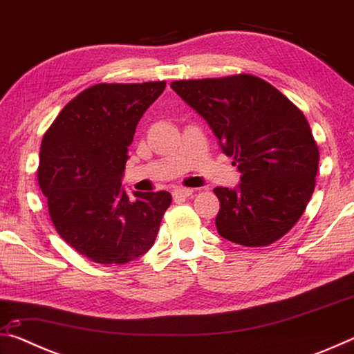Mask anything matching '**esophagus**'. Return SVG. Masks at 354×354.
Masks as SVG:
<instances>
[{
    "instance_id": "obj_1",
    "label": "esophagus",
    "mask_w": 354,
    "mask_h": 354,
    "mask_svg": "<svg viewBox=\"0 0 354 354\" xmlns=\"http://www.w3.org/2000/svg\"><path fill=\"white\" fill-rule=\"evenodd\" d=\"M194 194V190L192 189H185V187H179L173 190V196H175V200H183V198H189V196Z\"/></svg>"
}]
</instances>
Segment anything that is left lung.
I'll return each instance as SVG.
<instances>
[{"label":"left lung","mask_w":354,"mask_h":354,"mask_svg":"<svg viewBox=\"0 0 354 354\" xmlns=\"http://www.w3.org/2000/svg\"><path fill=\"white\" fill-rule=\"evenodd\" d=\"M171 88L206 120L232 165L234 189L215 187L218 234L245 247L283 237L313 196L319 148L303 112L261 77L175 81Z\"/></svg>","instance_id":"8db88e82"}]
</instances>
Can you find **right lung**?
<instances>
[{"instance_id":"1","label":"right lung","mask_w":354,"mask_h":354,"mask_svg":"<svg viewBox=\"0 0 354 354\" xmlns=\"http://www.w3.org/2000/svg\"><path fill=\"white\" fill-rule=\"evenodd\" d=\"M165 82L97 84L64 107L44 136L37 179L56 231L97 263H127L153 247L169 192L122 187L128 147Z\"/></svg>"}]
</instances>
